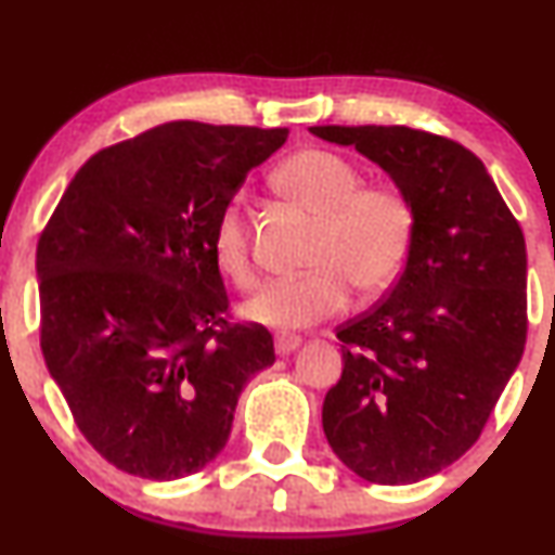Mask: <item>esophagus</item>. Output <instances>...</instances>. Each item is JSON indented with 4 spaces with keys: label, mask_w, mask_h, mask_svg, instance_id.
Listing matches in <instances>:
<instances>
[{
    "label": "esophagus",
    "mask_w": 555,
    "mask_h": 555,
    "mask_svg": "<svg viewBox=\"0 0 555 555\" xmlns=\"http://www.w3.org/2000/svg\"><path fill=\"white\" fill-rule=\"evenodd\" d=\"M299 344H302V339H299L297 334H279L276 339H273L276 354H292L295 349H299Z\"/></svg>",
    "instance_id": "1"
}]
</instances>
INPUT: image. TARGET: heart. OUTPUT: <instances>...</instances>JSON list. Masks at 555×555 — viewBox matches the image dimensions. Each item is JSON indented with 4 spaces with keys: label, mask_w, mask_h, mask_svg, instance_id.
Here are the masks:
<instances>
[{
    "label": "heart",
    "mask_w": 555,
    "mask_h": 555,
    "mask_svg": "<svg viewBox=\"0 0 555 555\" xmlns=\"http://www.w3.org/2000/svg\"><path fill=\"white\" fill-rule=\"evenodd\" d=\"M362 182V171L334 151H297L279 164L273 184L318 216L305 258L310 271L271 282L245 302V318L273 328H305L344 310L349 283L362 295H378L397 282L415 242V206L393 184ZM208 245L216 269L237 289L256 286L250 227L240 197L219 208Z\"/></svg>",
    "instance_id": "heart-1"
}]
</instances>
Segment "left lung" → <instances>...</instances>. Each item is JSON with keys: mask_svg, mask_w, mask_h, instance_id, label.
<instances>
[{"mask_svg": "<svg viewBox=\"0 0 555 555\" xmlns=\"http://www.w3.org/2000/svg\"><path fill=\"white\" fill-rule=\"evenodd\" d=\"M354 145L415 206V242L384 302L336 328L344 371L323 433L367 482L441 473L480 438L527 341V247L486 164L412 127H310Z\"/></svg>", "mask_w": 555, "mask_h": 555, "instance_id": "1", "label": "left lung"}]
</instances>
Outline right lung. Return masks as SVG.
<instances>
[{"mask_svg": "<svg viewBox=\"0 0 555 555\" xmlns=\"http://www.w3.org/2000/svg\"><path fill=\"white\" fill-rule=\"evenodd\" d=\"M289 130L180 119L109 145L67 184L36 247L41 352L86 441L122 473L177 480L216 460L260 323H232L211 227Z\"/></svg>", "mask_w": 555, "mask_h": 555, "instance_id": "obj_1", "label": "right lung"}]
</instances>
